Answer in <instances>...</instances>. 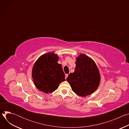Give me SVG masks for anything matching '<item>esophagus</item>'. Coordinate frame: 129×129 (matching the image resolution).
I'll return each instance as SVG.
<instances>
[{
    "label": "esophagus",
    "instance_id": "34e87169",
    "mask_svg": "<svg viewBox=\"0 0 129 129\" xmlns=\"http://www.w3.org/2000/svg\"><path fill=\"white\" fill-rule=\"evenodd\" d=\"M68 75H67V74H66V75H65V79H66L68 77Z\"/></svg>",
    "mask_w": 129,
    "mask_h": 129
}]
</instances>
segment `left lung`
Here are the masks:
<instances>
[{
    "mask_svg": "<svg viewBox=\"0 0 129 129\" xmlns=\"http://www.w3.org/2000/svg\"><path fill=\"white\" fill-rule=\"evenodd\" d=\"M76 60L75 71L70 73L66 80L75 93L85 97L98 89L100 73L94 61L86 55L81 54Z\"/></svg>",
    "mask_w": 129,
    "mask_h": 129,
    "instance_id": "obj_1",
    "label": "left lung"
}]
</instances>
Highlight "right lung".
<instances>
[{
    "mask_svg": "<svg viewBox=\"0 0 129 129\" xmlns=\"http://www.w3.org/2000/svg\"><path fill=\"white\" fill-rule=\"evenodd\" d=\"M58 59L57 54L48 52L41 56L33 66L32 77L35 85L44 93L52 92L65 81L62 65L57 62Z\"/></svg>",
    "mask_w": 129,
    "mask_h": 129,
    "instance_id": "1",
    "label": "right lung"
}]
</instances>
